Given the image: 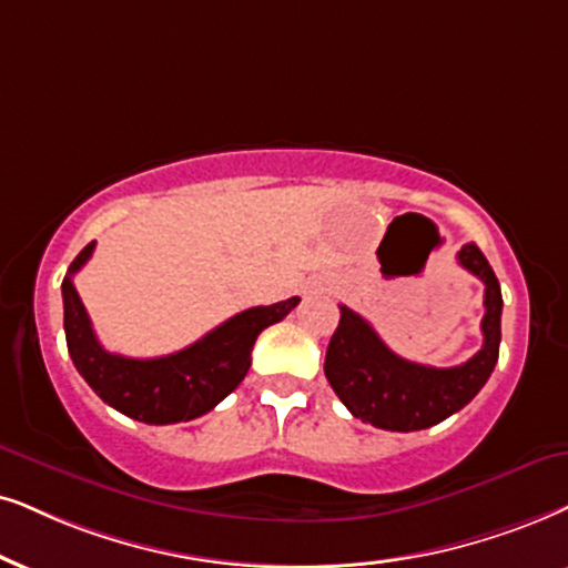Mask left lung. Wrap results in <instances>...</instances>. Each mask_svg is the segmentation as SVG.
<instances>
[{"label":"left lung","mask_w":568,"mask_h":568,"mask_svg":"<svg viewBox=\"0 0 568 568\" xmlns=\"http://www.w3.org/2000/svg\"><path fill=\"white\" fill-rule=\"evenodd\" d=\"M458 264L485 283L483 348L458 367L437 369L400 358L379 341L367 320L341 306V322L327 346L325 375L356 419L390 433H414L440 425L483 390L498 362L504 298L498 277L475 243L458 251Z\"/></svg>","instance_id":"obj_1"}]
</instances>
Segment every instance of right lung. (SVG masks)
Here are the masks:
<instances>
[{
  "label": "right lung",
  "mask_w": 568,
  "mask_h": 568,
  "mask_svg": "<svg viewBox=\"0 0 568 568\" xmlns=\"http://www.w3.org/2000/svg\"><path fill=\"white\" fill-rule=\"evenodd\" d=\"M89 243L62 280L64 337L75 369L104 404L146 425H175L212 412L231 396L251 367V348L264 327L275 325L296 308L298 296L272 306H254L235 314L193 346L170 356L131 358L110 354L97 341L89 314L78 296L73 275L91 260Z\"/></svg>",
  "instance_id": "right-lung-1"
}]
</instances>
